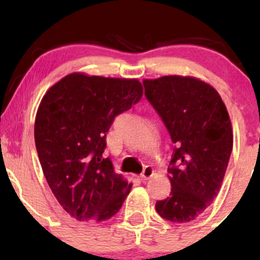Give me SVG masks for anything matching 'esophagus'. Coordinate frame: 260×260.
<instances>
[{
	"label": "esophagus",
	"instance_id": "34e87169",
	"mask_svg": "<svg viewBox=\"0 0 260 260\" xmlns=\"http://www.w3.org/2000/svg\"><path fill=\"white\" fill-rule=\"evenodd\" d=\"M154 176V170L153 168H150V166H145V169L143 170L142 175H140V177H142L143 181H148L149 178H151Z\"/></svg>",
	"mask_w": 260,
	"mask_h": 260
}]
</instances>
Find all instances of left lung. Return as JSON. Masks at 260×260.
<instances>
[{
  "mask_svg": "<svg viewBox=\"0 0 260 260\" xmlns=\"http://www.w3.org/2000/svg\"><path fill=\"white\" fill-rule=\"evenodd\" d=\"M143 84L176 144L168 169L171 193L155 209L169 221H193L221 188L234 145L229 112L219 92L194 77L164 76Z\"/></svg>",
  "mask_w": 260,
  "mask_h": 260,
  "instance_id": "obj_1",
  "label": "left lung"
}]
</instances>
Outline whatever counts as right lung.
Here are the masks:
<instances>
[{
  "label": "right lung",
  "mask_w": 260,
  "mask_h": 260,
  "mask_svg": "<svg viewBox=\"0 0 260 260\" xmlns=\"http://www.w3.org/2000/svg\"><path fill=\"white\" fill-rule=\"evenodd\" d=\"M138 79L74 72L44 95L35 117L43 172L61 207L78 221L101 222L120 210L132 183L104 157L117 115L140 100Z\"/></svg>",
  "instance_id": "add662e5"
}]
</instances>
